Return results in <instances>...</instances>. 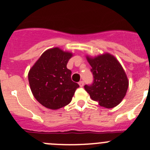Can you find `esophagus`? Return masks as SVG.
<instances>
[{
	"instance_id": "esophagus-1",
	"label": "esophagus",
	"mask_w": 150,
	"mask_h": 150,
	"mask_svg": "<svg viewBox=\"0 0 150 150\" xmlns=\"http://www.w3.org/2000/svg\"><path fill=\"white\" fill-rule=\"evenodd\" d=\"M79 84L80 87H83V86H84V81H80L79 82Z\"/></svg>"
}]
</instances>
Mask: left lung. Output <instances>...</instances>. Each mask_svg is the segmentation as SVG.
<instances>
[{
	"instance_id": "left-lung-1",
	"label": "left lung",
	"mask_w": 150,
	"mask_h": 150,
	"mask_svg": "<svg viewBox=\"0 0 150 150\" xmlns=\"http://www.w3.org/2000/svg\"><path fill=\"white\" fill-rule=\"evenodd\" d=\"M94 76L92 85L84 89L93 100L107 109L115 107L125 96L129 81L123 68L117 59L110 53L95 57L86 55Z\"/></svg>"
}]
</instances>
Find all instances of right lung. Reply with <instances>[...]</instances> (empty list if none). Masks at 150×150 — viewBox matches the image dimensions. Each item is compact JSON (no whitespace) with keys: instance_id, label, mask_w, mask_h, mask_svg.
<instances>
[{"instance_id":"1","label":"right lung","mask_w":150,"mask_h":150,"mask_svg":"<svg viewBox=\"0 0 150 150\" xmlns=\"http://www.w3.org/2000/svg\"><path fill=\"white\" fill-rule=\"evenodd\" d=\"M73 53L59 47L46 50L28 72L30 87L34 98L47 109L56 110L69 104L79 86L71 78L67 69Z\"/></svg>"}]
</instances>
